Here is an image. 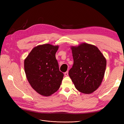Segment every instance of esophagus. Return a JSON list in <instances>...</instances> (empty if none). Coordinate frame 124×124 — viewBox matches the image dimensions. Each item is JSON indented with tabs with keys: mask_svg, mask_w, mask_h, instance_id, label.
Masks as SVG:
<instances>
[{
	"mask_svg": "<svg viewBox=\"0 0 124 124\" xmlns=\"http://www.w3.org/2000/svg\"><path fill=\"white\" fill-rule=\"evenodd\" d=\"M64 74H65V76H66V77L68 76V71H66V72H65L64 73Z\"/></svg>",
	"mask_w": 124,
	"mask_h": 124,
	"instance_id": "esophagus-1",
	"label": "esophagus"
}]
</instances>
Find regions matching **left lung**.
Returning <instances> with one entry per match:
<instances>
[{"label":"left lung","instance_id":"8db88e82","mask_svg":"<svg viewBox=\"0 0 124 124\" xmlns=\"http://www.w3.org/2000/svg\"><path fill=\"white\" fill-rule=\"evenodd\" d=\"M71 48L73 65L69 71V77L78 91L92 93L102 81L106 59L98 48L92 44L84 43Z\"/></svg>","mask_w":124,"mask_h":124}]
</instances>
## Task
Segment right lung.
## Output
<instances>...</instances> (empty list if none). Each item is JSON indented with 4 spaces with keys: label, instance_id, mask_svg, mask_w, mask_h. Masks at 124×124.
Masks as SVG:
<instances>
[{
    "label": "right lung",
    "instance_id": "right-lung-1",
    "mask_svg": "<svg viewBox=\"0 0 124 124\" xmlns=\"http://www.w3.org/2000/svg\"><path fill=\"white\" fill-rule=\"evenodd\" d=\"M58 46L45 44L35 47L24 61L26 77L39 94L50 96L61 86L63 73L59 71L55 54Z\"/></svg>",
    "mask_w": 124,
    "mask_h": 124
}]
</instances>
